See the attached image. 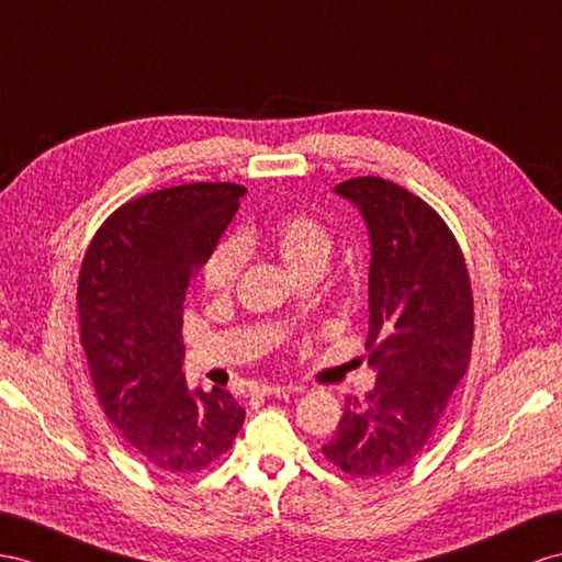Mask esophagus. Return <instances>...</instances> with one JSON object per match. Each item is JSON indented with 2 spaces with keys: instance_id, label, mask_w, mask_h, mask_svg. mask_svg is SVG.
Segmentation results:
<instances>
[{
  "instance_id": "34e87169",
  "label": "esophagus",
  "mask_w": 562,
  "mask_h": 562,
  "mask_svg": "<svg viewBox=\"0 0 562 562\" xmlns=\"http://www.w3.org/2000/svg\"><path fill=\"white\" fill-rule=\"evenodd\" d=\"M284 392H292V394H299L304 392V386L299 384H286V386H280V384H263V386H256L254 394L256 396H280Z\"/></svg>"
}]
</instances>
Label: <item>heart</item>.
<instances>
[{
	"label": "heart",
	"instance_id": "heart-1",
	"mask_svg": "<svg viewBox=\"0 0 562 562\" xmlns=\"http://www.w3.org/2000/svg\"><path fill=\"white\" fill-rule=\"evenodd\" d=\"M276 251L296 278L311 270H325L333 254V235L325 223L311 213H290L278 221L270 233ZM241 268V244L237 239H223L206 254L201 263V282L206 290L223 292L233 286Z\"/></svg>",
	"mask_w": 562,
	"mask_h": 562
}]
</instances>
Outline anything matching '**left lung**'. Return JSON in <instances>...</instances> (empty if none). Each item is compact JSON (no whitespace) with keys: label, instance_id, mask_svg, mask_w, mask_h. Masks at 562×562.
<instances>
[{"label":"left lung","instance_id":"8db88e82","mask_svg":"<svg viewBox=\"0 0 562 562\" xmlns=\"http://www.w3.org/2000/svg\"><path fill=\"white\" fill-rule=\"evenodd\" d=\"M335 190L368 223L366 356L378 380L366 398H347L323 453L351 477H384L425 451L470 366V272L451 227L406 187L363 176Z\"/></svg>","mask_w":562,"mask_h":562}]
</instances>
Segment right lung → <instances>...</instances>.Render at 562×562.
<instances>
[{
    "label": "right lung",
    "instance_id": "obj_1",
    "mask_svg": "<svg viewBox=\"0 0 562 562\" xmlns=\"http://www.w3.org/2000/svg\"><path fill=\"white\" fill-rule=\"evenodd\" d=\"M247 192L235 182L166 187L99 225L78 276L80 344L109 423L144 463L209 468L244 423L235 396L190 392L182 372L184 290Z\"/></svg>",
    "mask_w": 562,
    "mask_h": 562
}]
</instances>
